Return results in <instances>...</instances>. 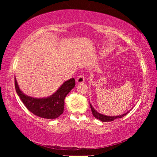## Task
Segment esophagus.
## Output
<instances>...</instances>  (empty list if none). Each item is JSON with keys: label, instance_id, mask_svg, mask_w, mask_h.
Masks as SVG:
<instances>
[{"label": "esophagus", "instance_id": "esophagus-1", "mask_svg": "<svg viewBox=\"0 0 157 157\" xmlns=\"http://www.w3.org/2000/svg\"><path fill=\"white\" fill-rule=\"evenodd\" d=\"M84 80H85V79H84V75H79L78 77V78H77L76 82H77V83L81 84V83H83V82H84Z\"/></svg>", "mask_w": 157, "mask_h": 157}]
</instances>
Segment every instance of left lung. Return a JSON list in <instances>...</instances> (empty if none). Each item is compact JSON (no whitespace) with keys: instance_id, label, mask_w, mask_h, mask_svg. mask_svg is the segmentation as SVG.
I'll use <instances>...</instances> for the list:
<instances>
[{"instance_id":"8db88e82","label":"left lung","mask_w":157,"mask_h":157,"mask_svg":"<svg viewBox=\"0 0 157 157\" xmlns=\"http://www.w3.org/2000/svg\"><path fill=\"white\" fill-rule=\"evenodd\" d=\"M89 105H90V107H91V109L92 113H93V115H94V116L96 118H98V120H100L102 122H109V121H113V120H115V119H117V118H121L125 115H127V114L130 111H129L128 112H127L123 114V115H121L118 116H107L103 115V114H100L98 112H97V111L94 109V108L92 107V105L90 104V103H89Z\"/></svg>"}]
</instances>
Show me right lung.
Here are the masks:
<instances>
[{"instance_id": "1", "label": "right lung", "mask_w": 157, "mask_h": 157, "mask_svg": "<svg viewBox=\"0 0 157 157\" xmlns=\"http://www.w3.org/2000/svg\"><path fill=\"white\" fill-rule=\"evenodd\" d=\"M14 84L18 95L30 112L41 118L54 119L63 113L64 99L74 88L75 82L74 78L66 81L54 94L46 98H34L23 94L19 89L16 78H14Z\"/></svg>"}]
</instances>
